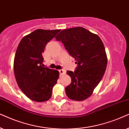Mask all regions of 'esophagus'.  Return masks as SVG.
I'll use <instances>...</instances> for the list:
<instances>
[{
    "label": "esophagus",
    "mask_w": 129,
    "mask_h": 129,
    "mask_svg": "<svg viewBox=\"0 0 129 129\" xmlns=\"http://www.w3.org/2000/svg\"><path fill=\"white\" fill-rule=\"evenodd\" d=\"M59 72L60 75H62L65 74H66V71H65V70H59Z\"/></svg>",
    "instance_id": "obj_1"
}]
</instances>
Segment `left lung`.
<instances>
[{
  "mask_svg": "<svg viewBox=\"0 0 129 129\" xmlns=\"http://www.w3.org/2000/svg\"><path fill=\"white\" fill-rule=\"evenodd\" d=\"M61 42L77 64L74 72L67 71L71 83L66 88L67 95L82 101L91 95L102 80L107 58L102 41L97 35L82 27L64 29L55 37Z\"/></svg>",
  "mask_w": 129,
  "mask_h": 129,
  "instance_id": "1",
  "label": "left lung"
}]
</instances>
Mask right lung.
Segmentation results:
<instances>
[{
    "mask_svg": "<svg viewBox=\"0 0 129 129\" xmlns=\"http://www.w3.org/2000/svg\"><path fill=\"white\" fill-rule=\"evenodd\" d=\"M60 30H34L22 39L17 48L13 65L15 78L22 92L35 102L48 100L57 82L59 72L44 67L42 53Z\"/></svg>",
    "mask_w": 129,
    "mask_h": 129,
    "instance_id": "right-lung-1",
    "label": "right lung"
}]
</instances>
